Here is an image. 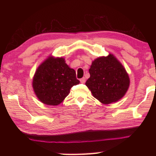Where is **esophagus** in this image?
<instances>
[{"label": "esophagus", "mask_w": 156, "mask_h": 156, "mask_svg": "<svg viewBox=\"0 0 156 156\" xmlns=\"http://www.w3.org/2000/svg\"><path fill=\"white\" fill-rule=\"evenodd\" d=\"M80 82H81L82 84H84L85 82H86V78L84 77L82 78L81 79H80Z\"/></svg>", "instance_id": "obj_1"}]
</instances>
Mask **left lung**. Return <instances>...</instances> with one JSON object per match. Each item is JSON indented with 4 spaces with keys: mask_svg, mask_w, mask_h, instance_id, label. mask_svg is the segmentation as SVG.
Wrapping results in <instances>:
<instances>
[{
    "mask_svg": "<svg viewBox=\"0 0 156 156\" xmlns=\"http://www.w3.org/2000/svg\"><path fill=\"white\" fill-rule=\"evenodd\" d=\"M86 85L94 98L103 104L117 102L129 87V78L123 66L112 54L92 62Z\"/></svg>",
    "mask_w": 156,
    "mask_h": 156,
    "instance_id": "8db88e82",
    "label": "left lung"
}]
</instances>
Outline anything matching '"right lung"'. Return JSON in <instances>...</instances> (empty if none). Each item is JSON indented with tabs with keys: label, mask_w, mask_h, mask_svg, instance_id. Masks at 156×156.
<instances>
[{
	"label": "right lung",
	"mask_w": 156,
	"mask_h": 156,
	"mask_svg": "<svg viewBox=\"0 0 156 156\" xmlns=\"http://www.w3.org/2000/svg\"><path fill=\"white\" fill-rule=\"evenodd\" d=\"M79 83L75 70L68 67L64 58L50 57L39 66L33 87L43 103L55 106L64 100L73 86Z\"/></svg>",
	"instance_id": "1"
}]
</instances>
